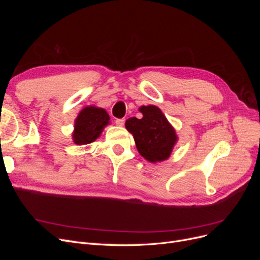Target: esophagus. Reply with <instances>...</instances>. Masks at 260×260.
<instances>
[{
    "label": "esophagus",
    "mask_w": 260,
    "mask_h": 260,
    "mask_svg": "<svg viewBox=\"0 0 260 260\" xmlns=\"http://www.w3.org/2000/svg\"><path fill=\"white\" fill-rule=\"evenodd\" d=\"M116 124L119 125V127H122V125L124 124V119L123 118H118V119H116Z\"/></svg>",
    "instance_id": "esophagus-1"
}]
</instances>
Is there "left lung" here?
<instances>
[{"mask_svg":"<svg viewBox=\"0 0 260 260\" xmlns=\"http://www.w3.org/2000/svg\"><path fill=\"white\" fill-rule=\"evenodd\" d=\"M139 111L143 115L141 119L131 117L124 123L139 153L151 162L168 159L178 140L175 129L157 106H141Z\"/></svg>","mask_w":260,"mask_h":260,"instance_id":"left-lung-1","label":"left lung"}]
</instances>
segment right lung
I'll return each instance as SVG.
<instances>
[{
	"label": "right lung",
	"instance_id": "add662e5",
	"mask_svg": "<svg viewBox=\"0 0 260 260\" xmlns=\"http://www.w3.org/2000/svg\"><path fill=\"white\" fill-rule=\"evenodd\" d=\"M109 123V116L103 108L86 106L75 120L74 142L78 145L89 144L95 141Z\"/></svg>",
	"mask_w": 260,
	"mask_h": 260
}]
</instances>
